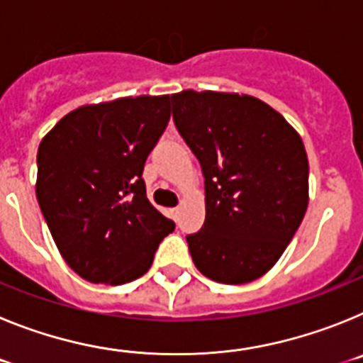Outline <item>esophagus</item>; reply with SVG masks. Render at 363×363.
I'll return each instance as SVG.
<instances>
[{"instance_id": "esophagus-1", "label": "esophagus", "mask_w": 363, "mask_h": 363, "mask_svg": "<svg viewBox=\"0 0 363 363\" xmlns=\"http://www.w3.org/2000/svg\"><path fill=\"white\" fill-rule=\"evenodd\" d=\"M179 211H182L179 207H174V209H171V214H172V218H174V220H178V218H179Z\"/></svg>"}]
</instances>
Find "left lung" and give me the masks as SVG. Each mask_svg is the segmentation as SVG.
I'll return each mask as SVG.
<instances>
[{
    "instance_id": "obj_1",
    "label": "left lung",
    "mask_w": 363,
    "mask_h": 363,
    "mask_svg": "<svg viewBox=\"0 0 363 363\" xmlns=\"http://www.w3.org/2000/svg\"><path fill=\"white\" fill-rule=\"evenodd\" d=\"M172 120L205 178V221L189 234L198 271L247 284L277 264L309 203V162L281 114L245 94L184 91Z\"/></svg>"
}]
</instances>
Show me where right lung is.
I'll list each match as a JSON object with an SVG mask.
<instances>
[{
  "mask_svg": "<svg viewBox=\"0 0 363 363\" xmlns=\"http://www.w3.org/2000/svg\"><path fill=\"white\" fill-rule=\"evenodd\" d=\"M169 120V96L121 98L76 108L41 140V214L70 269L92 284L143 277L174 230L147 200L142 178Z\"/></svg>",
  "mask_w": 363,
  "mask_h": 363,
  "instance_id": "add662e5",
  "label": "right lung"
}]
</instances>
